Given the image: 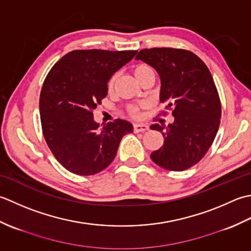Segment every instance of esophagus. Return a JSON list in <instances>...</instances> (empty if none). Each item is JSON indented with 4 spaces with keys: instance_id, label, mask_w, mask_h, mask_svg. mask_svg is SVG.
<instances>
[{
    "instance_id": "1",
    "label": "esophagus",
    "mask_w": 251,
    "mask_h": 251,
    "mask_svg": "<svg viewBox=\"0 0 251 251\" xmlns=\"http://www.w3.org/2000/svg\"><path fill=\"white\" fill-rule=\"evenodd\" d=\"M150 127H148V126L146 125H141V124H135L134 126H133V130H134V132H145L147 131Z\"/></svg>"
}]
</instances>
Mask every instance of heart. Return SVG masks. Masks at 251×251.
<instances>
[{"mask_svg": "<svg viewBox=\"0 0 251 251\" xmlns=\"http://www.w3.org/2000/svg\"><path fill=\"white\" fill-rule=\"evenodd\" d=\"M151 68L150 66L147 65H137L135 66L134 68H133V75H135V78L137 80H140L143 75H144L148 71H151ZM115 80H116V76H111L109 82H108V90L111 91L112 88H114V84H115ZM127 112H129V115L133 118H136V117L140 116V107L139 106H130L129 108H127Z\"/></svg>", "mask_w": 251, "mask_h": 251, "instance_id": "heart-1", "label": "heart"}]
</instances>
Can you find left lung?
<instances>
[{
	"instance_id": "obj_1",
	"label": "left lung",
	"mask_w": 251,
	"mask_h": 251,
	"mask_svg": "<svg viewBox=\"0 0 251 251\" xmlns=\"http://www.w3.org/2000/svg\"><path fill=\"white\" fill-rule=\"evenodd\" d=\"M135 59L156 69L160 101L175 117L171 125L151 126L165 139L151 160L169 171L186 170L206 155L219 130L221 103L210 71L197 55L182 49H144Z\"/></svg>"
}]
</instances>
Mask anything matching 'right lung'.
<instances>
[{"mask_svg": "<svg viewBox=\"0 0 251 251\" xmlns=\"http://www.w3.org/2000/svg\"><path fill=\"white\" fill-rule=\"evenodd\" d=\"M137 50H75L50 70L40 94L44 139L57 161L78 176H93L115 159L133 126L116 119L100 130L93 110L107 96L111 75Z\"/></svg>", "mask_w": 251, "mask_h": 251, "instance_id": "add662e5", "label": "right lung"}]
</instances>
